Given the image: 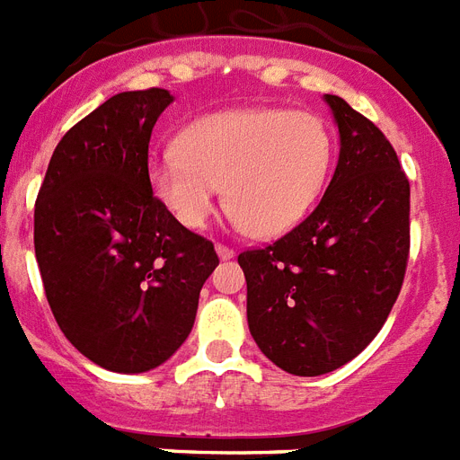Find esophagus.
<instances>
[{
    "instance_id": "1",
    "label": "esophagus",
    "mask_w": 460,
    "mask_h": 460,
    "mask_svg": "<svg viewBox=\"0 0 460 460\" xmlns=\"http://www.w3.org/2000/svg\"><path fill=\"white\" fill-rule=\"evenodd\" d=\"M215 250H217L219 260H231V257L236 255V250L229 248V245H222V243H217V245H215Z\"/></svg>"
}]
</instances>
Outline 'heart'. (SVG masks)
Listing matches in <instances>:
<instances>
[{"label":"heart","instance_id":"heart-1","mask_svg":"<svg viewBox=\"0 0 460 460\" xmlns=\"http://www.w3.org/2000/svg\"><path fill=\"white\" fill-rule=\"evenodd\" d=\"M333 141L314 113L238 108L186 125L177 148L148 165L160 203L191 229L210 219L224 184V208L245 234L281 236L305 219L326 184Z\"/></svg>","mask_w":460,"mask_h":460}]
</instances>
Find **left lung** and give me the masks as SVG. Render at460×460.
<instances>
[{
    "label": "left lung",
    "instance_id": "obj_1",
    "mask_svg": "<svg viewBox=\"0 0 460 460\" xmlns=\"http://www.w3.org/2000/svg\"><path fill=\"white\" fill-rule=\"evenodd\" d=\"M340 134L316 210L262 250L238 255L248 328L293 376L331 373L385 323L409 260V179L385 134L345 99L323 94Z\"/></svg>",
    "mask_w": 460,
    "mask_h": 460
}]
</instances>
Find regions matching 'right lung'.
I'll return each instance as SVG.
<instances>
[{
    "label": "right lung",
    "mask_w": 460,
    "mask_h": 460,
    "mask_svg": "<svg viewBox=\"0 0 460 460\" xmlns=\"http://www.w3.org/2000/svg\"><path fill=\"white\" fill-rule=\"evenodd\" d=\"M174 96L122 92L66 132L35 203V255L63 335L89 361L146 373L184 345L215 245L148 184V141Z\"/></svg>",
    "instance_id": "obj_1"
}]
</instances>
